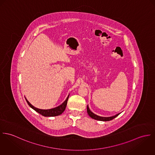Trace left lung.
Instances as JSON below:
<instances>
[{"label": "left lung", "mask_w": 155, "mask_h": 155, "mask_svg": "<svg viewBox=\"0 0 155 155\" xmlns=\"http://www.w3.org/2000/svg\"><path fill=\"white\" fill-rule=\"evenodd\" d=\"M87 114L88 115L93 119L94 120H101V121H109V120H112L113 119H114L115 118H116L117 117H118L120 113H119L114 116H112V117H100V116H98L96 114H94V113H93L89 109L88 107V106L87 105Z\"/></svg>", "instance_id": "left-lung-1"}]
</instances>
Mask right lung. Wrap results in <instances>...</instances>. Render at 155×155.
Here are the masks:
<instances>
[{
    "label": "right lung",
    "mask_w": 155,
    "mask_h": 155,
    "mask_svg": "<svg viewBox=\"0 0 155 155\" xmlns=\"http://www.w3.org/2000/svg\"><path fill=\"white\" fill-rule=\"evenodd\" d=\"M69 96V94L68 96V97L66 99V100L63 103H62L61 105H59V106H57L56 107L50 109H41L37 108V107H35L34 106H33L31 103H30L27 100L26 98H25V99H26V101H27V102L28 103V104L32 109H33L37 112L39 113L41 115H43L44 117H56V116H58V115L62 114L64 112V111L65 110V108H66V106H67V102H68V100Z\"/></svg>",
    "instance_id": "right-lung-1"
}]
</instances>
